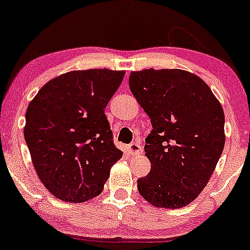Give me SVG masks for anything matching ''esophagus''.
I'll use <instances>...</instances> for the list:
<instances>
[{
	"instance_id": "esophagus-1",
	"label": "esophagus",
	"mask_w": 250,
	"mask_h": 250,
	"mask_svg": "<svg viewBox=\"0 0 250 250\" xmlns=\"http://www.w3.org/2000/svg\"><path fill=\"white\" fill-rule=\"evenodd\" d=\"M128 151L130 155H139L142 151V146L137 142H133L128 146Z\"/></svg>"
}]
</instances>
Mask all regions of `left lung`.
I'll list each match as a JSON object with an SVG mask.
<instances>
[{
    "label": "left lung",
    "instance_id": "obj_1",
    "mask_svg": "<svg viewBox=\"0 0 250 250\" xmlns=\"http://www.w3.org/2000/svg\"><path fill=\"white\" fill-rule=\"evenodd\" d=\"M131 93L148 114L147 176L137 189L155 207L182 208L207 186L225 147V113L207 83L181 69L131 71Z\"/></svg>",
    "mask_w": 250,
    "mask_h": 250
}]
</instances>
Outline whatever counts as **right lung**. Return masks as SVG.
Returning a JSON list of instances; mask_svg holds the SVG:
<instances>
[{
	"label": "right lung",
	"instance_id": "right-lung-1",
	"mask_svg": "<svg viewBox=\"0 0 250 250\" xmlns=\"http://www.w3.org/2000/svg\"><path fill=\"white\" fill-rule=\"evenodd\" d=\"M125 71L75 70L50 80L25 113L24 140L44 187L65 202L102 193L110 168L122 157L104 108Z\"/></svg>",
	"mask_w": 250,
	"mask_h": 250
}]
</instances>
